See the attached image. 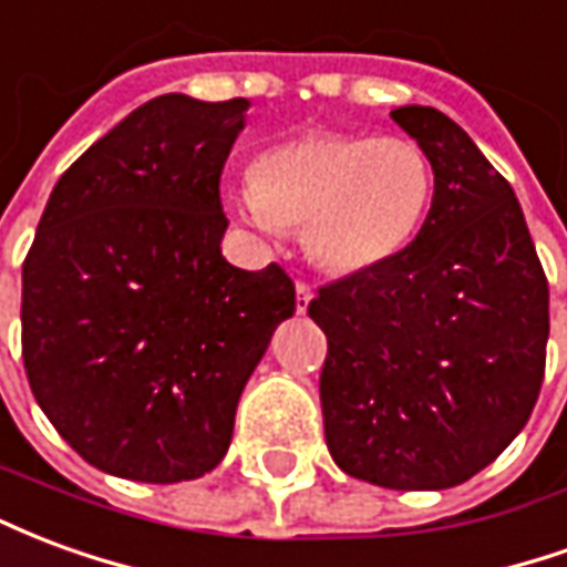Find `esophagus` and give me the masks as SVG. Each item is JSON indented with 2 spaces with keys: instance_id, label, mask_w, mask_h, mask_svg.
Wrapping results in <instances>:
<instances>
[{
  "instance_id": "obj_1",
  "label": "esophagus",
  "mask_w": 567,
  "mask_h": 567,
  "mask_svg": "<svg viewBox=\"0 0 567 567\" xmlns=\"http://www.w3.org/2000/svg\"><path fill=\"white\" fill-rule=\"evenodd\" d=\"M309 300H312V285L297 282V312H300V316L309 309Z\"/></svg>"
}]
</instances>
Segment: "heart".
<instances>
[{
    "label": "heart",
    "instance_id": "heart-1",
    "mask_svg": "<svg viewBox=\"0 0 567 567\" xmlns=\"http://www.w3.org/2000/svg\"><path fill=\"white\" fill-rule=\"evenodd\" d=\"M431 197L434 163L419 142L312 133L260 154L239 209L264 230L303 227L328 270L368 272L410 246Z\"/></svg>",
    "mask_w": 567,
    "mask_h": 567
}]
</instances>
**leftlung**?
<instances>
[{
	"mask_svg": "<svg viewBox=\"0 0 567 567\" xmlns=\"http://www.w3.org/2000/svg\"><path fill=\"white\" fill-rule=\"evenodd\" d=\"M392 117L434 163V197L398 258L309 303L328 337L324 440L355 480L450 488L495 462L535 410L549 288L513 187L474 140L427 105Z\"/></svg>",
	"mask_w": 567,
	"mask_h": 567,
	"instance_id": "obj_1",
	"label": "left lung"
}]
</instances>
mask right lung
<instances>
[{
    "instance_id": "1",
    "label": "right lung",
    "mask_w": 567,
    "mask_h": 567,
    "mask_svg": "<svg viewBox=\"0 0 567 567\" xmlns=\"http://www.w3.org/2000/svg\"><path fill=\"white\" fill-rule=\"evenodd\" d=\"M248 100L163 93L60 175L23 260V368L72 450L140 483L197 480L234 437L295 282L221 255V169Z\"/></svg>"
}]
</instances>
